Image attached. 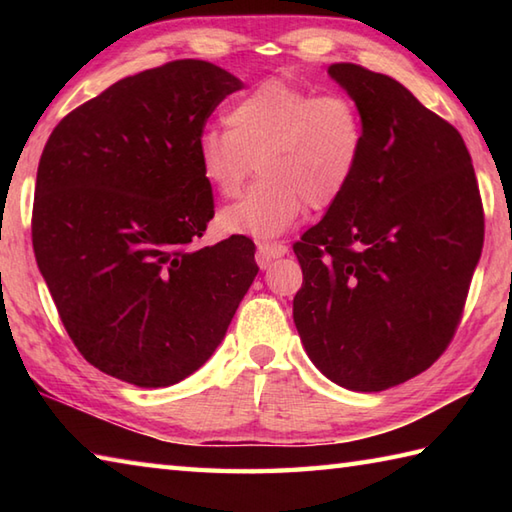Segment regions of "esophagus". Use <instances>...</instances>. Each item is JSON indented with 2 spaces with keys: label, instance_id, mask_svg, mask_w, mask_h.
Listing matches in <instances>:
<instances>
[{
  "label": "esophagus",
  "instance_id": "obj_1",
  "mask_svg": "<svg viewBox=\"0 0 512 512\" xmlns=\"http://www.w3.org/2000/svg\"><path fill=\"white\" fill-rule=\"evenodd\" d=\"M257 253H259V262L268 264L270 259H279L288 255V246L284 242H259Z\"/></svg>",
  "mask_w": 512,
  "mask_h": 512
}]
</instances>
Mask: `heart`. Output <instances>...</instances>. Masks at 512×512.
Returning <instances> with one entry per match:
<instances>
[{
	"label": "heart",
	"instance_id": "b5f03b06",
	"mask_svg": "<svg viewBox=\"0 0 512 512\" xmlns=\"http://www.w3.org/2000/svg\"><path fill=\"white\" fill-rule=\"evenodd\" d=\"M228 129L198 140L202 180L226 200L237 198L255 169L262 180L220 213L226 233L270 239L295 226L308 206L328 209L356 178L365 123L345 94H319L268 79L226 110Z\"/></svg>",
	"mask_w": 512,
	"mask_h": 512
}]
</instances>
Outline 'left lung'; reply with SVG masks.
Wrapping results in <instances>:
<instances>
[{"label":"left lung","instance_id":"8db88e82","mask_svg":"<svg viewBox=\"0 0 512 512\" xmlns=\"http://www.w3.org/2000/svg\"><path fill=\"white\" fill-rule=\"evenodd\" d=\"M328 74L358 105L365 149L350 189L301 235L292 317L332 383L383 391L447 350L484 244V211L458 129L405 85L354 63Z\"/></svg>","mask_w":512,"mask_h":512}]
</instances>
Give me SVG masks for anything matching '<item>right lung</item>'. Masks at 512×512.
Listing matches in <instances>:
<instances>
[{"mask_svg":"<svg viewBox=\"0 0 512 512\" xmlns=\"http://www.w3.org/2000/svg\"><path fill=\"white\" fill-rule=\"evenodd\" d=\"M242 88L209 61H171L76 107L43 147L37 266L70 339L107 376L180 383L209 361L253 284L248 237L195 246L213 217L198 140Z\"/></svg>","mask_w":512,"mask_h":512,"instance_id":"right-lung-1","label":"right lung"}]
</instances>
